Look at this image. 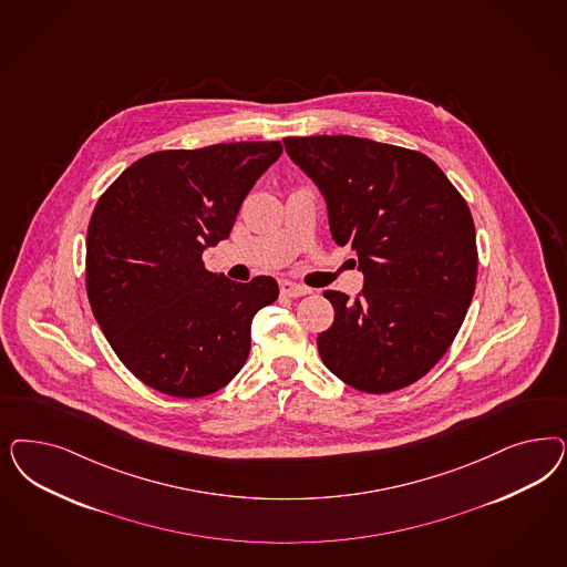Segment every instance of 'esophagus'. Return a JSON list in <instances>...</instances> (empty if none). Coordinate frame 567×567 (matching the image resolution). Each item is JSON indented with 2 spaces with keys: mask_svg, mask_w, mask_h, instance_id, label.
<instances>
[{
  "mask_svg": "<svg viewBox=\"0 0 567 567\" xmlns=\"http://www.w3.org/2000/svg\"><path fill=\"white\" fill-rule=\"evenodd\" d=\"M279 290H281L284 296H290V298H298V296L311 293V288L300 286V284H293L290 279H281V281H279Z\"/></svg>",
  "mask_w": 567,
  "mask_h": 567,
  "instance_id": "esophagus-1",
  "label": "esophagus"
}]
</instances>
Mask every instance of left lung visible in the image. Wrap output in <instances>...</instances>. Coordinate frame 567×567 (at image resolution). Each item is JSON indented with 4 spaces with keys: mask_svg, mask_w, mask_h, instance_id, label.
I'll list each match as a JSON object with an SVG mask.
<instances>
[{
    "mask_svg": "<svg viewBox=\"0 0 567 567\" xmlns=\"http://www.w3.org/2000/svg\"><path fill=\"white\" fill-rule=\"evenodd\" d=\"M286 152L328 202L336 244H348L363 290H326L331 328L321 361L369 394L421 380L453 344L474 298L477 246L470 206L417 150L352 135L286 137Z\"/></svg>",
    "mask_w": 567,
    "mask_h": 567,
    "instance_id": "obj_1",
    "label": "left lung"
}]
</instances>
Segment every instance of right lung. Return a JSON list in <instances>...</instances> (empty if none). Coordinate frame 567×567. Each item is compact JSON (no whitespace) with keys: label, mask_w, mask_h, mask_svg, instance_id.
<instances>
[{"label":"right lung","mask_w":567,"mask_h":567,"mask_svg":"<svg viewBox=\"0 0 567 567\" xmlns=\"http://www.w3.org/2000/svg\"><path fill=\"white\" fill-rule=\"evenodd\" d=\"M279 142L163 150L125 168L87 227L85 286L121 363L144 384L200 399L229 384L250 352L256 312L277 281L236 284L204 267L239 206L281 154Z\"/></svg>","instance_id":"1"}]
</instances>
